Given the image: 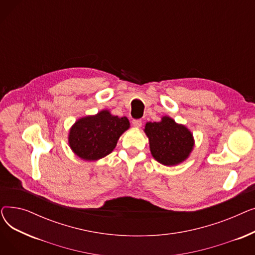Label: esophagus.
Segmentation results:
<instances>
[{
  "instance_id": "esophagus-1",
  "label": "esophagus",
  "mask_w": 255,
  "mask_h": 255,
  "mask_svg": "<svg viewBox=\"0 0 255 255\" xmlns=\"http://www.w3.org/2000/svg\"><path fill=\"white\" fill-rule=\"evenodd\" d=\"M132 124L135 128H140L142 125V122H141V120H133Z\"/></svg>"
}]
</instances>
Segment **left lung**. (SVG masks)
Returning a JSON list of instances; mask_svg holds the SVG:
<instances>
[{
    "label": "left lung",
    "instance_id": "1",
    "mask_svg": "<svg viewBox=\"0 0 255 255\" xmlns=\"http://www.w3.org/2000/svg\"><path fill=\"white\" fill-rule=\"evenodd\" d=\"M149 138L150 151L156 161L166 166L182 163L189 157L194 146L191 131L164 116L160 122H148L143 129Z\"/></svg>",
    "mask_w": 255,
    "mask_h": 255
}]
</instances>
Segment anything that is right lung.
<instances>
[{"mask_svg":"<svg viewBox=\"0 0 255 255\" xmlns=\"http://www.w3.org/2000/svg\"><path fill=\"white\" fill-rule=\"evenodd\" d=\"M129 127L126 117L119 118L103 110L94 116L78 119L70 128L68 143L80 159L96 161L114 151L120 136Z\"/></svg>","mask_w":255,"mask_h":255,"instance_id":"add662e5","label":"right lung"}]
</instances>
